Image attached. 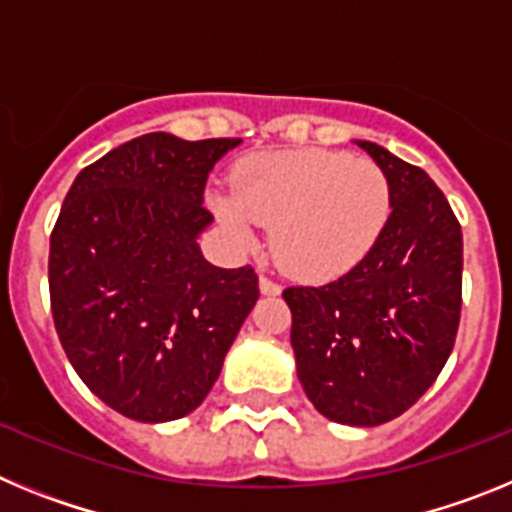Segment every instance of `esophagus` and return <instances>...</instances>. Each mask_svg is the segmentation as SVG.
Segmentation results:
<instances>
[{"mask_svg": "<svg viewBox=\"0 0 512 512\" xmlns=\"http://www.w3.org/2000/svg\"><path fill=\"white\" fill-rule=\"evenodd\" d=\"M259 289H261V295H271V297L282 292V287H279V284L274 282V279L264 277V274H261V277H259Z\"/></svg>", "mask_w": 512, "mask_h": 512, "instance_id": "esophagus-1", "label": "esophagus"}]
</instances>
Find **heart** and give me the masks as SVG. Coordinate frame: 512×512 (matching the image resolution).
Instances as JSON below:
<instances>
[{"instance_id": "obj_1", "label": "heart", "mask_w": 512, "mask_h": 512, "mask_svg": "<svg viewBox=\"0 0 512 512\" xmlns=\"http://www.w3.org/2000/svg\"><path fill=\"white\" fill-rule=\"evenodd\" d=\"M212 210L241 246H253L261 225H271V251L289 277L328 282L377 246L392 192L374 161L289 148L243 158L235 192L212 194Z\"/></svg>"}]
</instances>
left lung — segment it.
<instances>
[{"instance_id": "obj_1", "label": "left lung", "mask_w": 512, "mask_h": 512, "mask_svg": "<svg viewBox=\"0 0 512 512\" xmlns=\"http://www.w3.org/2000/svg\"><path fill=\"white\" fill-rule=\"evenodd\" d=\"M384 171L392 212L359 266L323 287H289L292 348L305 395L343 425H382L436 382L461 315V225L418 166L359 140Z\"/></svg>"}]
</instances>
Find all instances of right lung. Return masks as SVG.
I'll return each mask as SVG.
<instances>
[{
    "label": "right lung",
    "instance_id": "1",
    "mask_svg": "<svg viewBox=\"0 0 512 512\" xmlns=\"http://www.w3.org/2000/svg\"><path fill=\"white\" fill-rule=\"evenodd\" d=\"M241 138L148 133L81 169L51 233V310L89 390L140 423L200 408L259 300L251 266L202 256L212 166Z\"/></svg>",
    "mask_w": 512,
    "mask_h": 512
}]
</instances>
